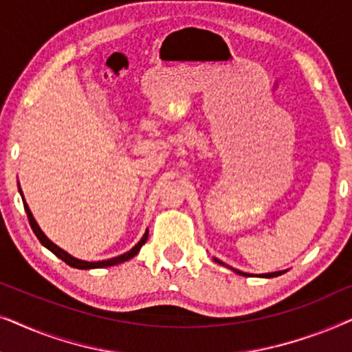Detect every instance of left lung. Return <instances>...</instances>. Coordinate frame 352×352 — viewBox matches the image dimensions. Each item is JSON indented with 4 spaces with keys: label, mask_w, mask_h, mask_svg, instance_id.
Instances as JSON below:
<instances>
[{
    "label": "left lung",
    "mask_w": 352,
    "mask_h": 352,
    "mask_svg": "<svg viewBox=\"0 0 352 352\" xmlns=\"http://www.w3.org/2000/svg\"><path fill=\"white\" fill-rule=\"evenodd\" d=\"M214 261H216V263H219V264H223V263L219 261V259H216V258H214ZM234 271H235V269H234ZM235 272H237V274H242V276H248V274L240 272V271H235ZM283 272H285V271H277V272H271V274H263L261 277H277V276H282Z\"/></svg>",
    "instance_id": "1"
}]
</instances>
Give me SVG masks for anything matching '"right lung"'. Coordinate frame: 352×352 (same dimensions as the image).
<instances>
[{"label": "right lung", "mask_w": 352, "mask_h": 352, "mask_svg": "<svg viewBox=\"0 0 352 352\" xmlns=\"http://www.w3.org/2000/svg\"><path fill=\"white\" fill-rule=\"evenodd\" d=\"M23 208H25V211H27V216H28V223H30L32 229H33V232H35V235H36V237H38V240H40V242H41L43 245H45V247H46L47 250H51V252L54 253L57 258H60L62 261L69 264V266H72V267H76V269H96V267H109V266H115V264H120V263H123V261H128V259H131L133 256H136L138 252H139V250H141L142 245L147 242V237H148V232H146V234H144V237H142L141 240H139L138 245H134V247H133L131 250H129V252H126V253H124V254H120V256H117V258H112V259H105V261H98V263H88V261H81V259H76V258H74V256H70L69 253L64 252V250L59 248V247H57V245L52 243L51 240L47 239L45 234H43V230L40 229V226L36 224L35 218H33V214L30 213V210H28V206H27V204H25V200H23Z\"/></svg>", "instance_id": "add662e5"}]
</instances>
